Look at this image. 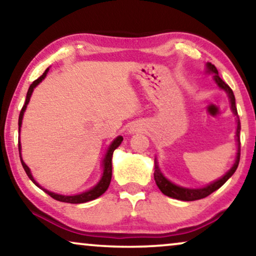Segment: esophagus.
Listing matches in <instances>:
<instances>
[{"label":"esophagus","mask_w":256,"mask_h":256,"mask_svg":"<svg viewBox=\"0 0 256 256\" xmlns=\"http://www.w3.org/2000/svg\"><path fill=\"white\" fill-rule=\"evenodd\" d=\"M136 132V128L135 127H132L130 129H129V132Z\"/></svg>","instance_id":"34e87169"}]
</instances>
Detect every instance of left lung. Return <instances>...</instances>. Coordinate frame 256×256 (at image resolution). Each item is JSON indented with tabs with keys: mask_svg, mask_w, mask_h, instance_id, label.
Instances as JSON below:
<instances>
[{
	"mask_svg": "<svg viewBox=\"0 0 256 256\" xmlns=\"http://www.w3.org/2000/svg\"><path fill=\"white\" fill-rule=\"evenodd\" d=\"M206 73H210V74H213V79L216 85L219 86V88H222L225 90L228 96L230 102V110H232L233 114L236 116V144H238V150H236V162H234L233 166L227 171V172L224 174L222 178L216 180L213 182V183L206 185L204 188H183L180 186V185L174 184L172 182H170L168 178L164 177V174L160 172V166H158V162H157L155 158V172H154V178H155V182L157 184V186L160 191H162L163 194L168 196V197L178 199V200H184V202H192V200H198V199H202L205 197H208L214 192L216 190H218L219 188H222L224 184L226 183L227 180L230 177H232V174L236 172L238 166H239V160H240V120L239 116H238V110H236V98H234L233 90H230V87L225 84V82L220 78L218 70L214 65H212L211 62H206Z\"/></svg>",
	"mask_w": 256,
	"mask_h": 256,
	"instance_id": "left-lung-1",
	"label": "left lung"
}]
</instances>
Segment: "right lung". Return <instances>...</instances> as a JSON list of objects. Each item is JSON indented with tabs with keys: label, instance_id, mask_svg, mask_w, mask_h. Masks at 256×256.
Wrapping results in <instances>:
<instances>
[{
	"label": "right lung",
	"instance_id": "add662e5",
	"mask_svg": "<svg viewBox=\"0 0 256 256\" xmlns=\"http://www.w3.org/2000/svg\"><path fill=\"white\" fill-rule=\"evenodd\" d=\"M48 70H50V68L45 70V72L43 73V74H42L38 79L34 80V82L30 85L29 90H28L26 104H24V106L22 107V110H20V118H18V132H20V127H22L23 115H24V112H26V110L28 104H29V101H30L31 94H32L34 90L36 88V86H38L42 82H43L44 78H45V76H46V74H48ZM122 141H124V138H122V136H118V138H115L114 141L110 143V146H108L106 155H104V160H102V168H104L102 174H101L100 180L98 182V184L96 185V186H93L92 188H90V190H87V191H85V192H82V194H73V196H64V194H54V192H51V191L46 190V188H44L43 186H40V185L38 184L36 180H34V178L32 177V174H31V171H30V169H29V166H28L26 164L24 163V160H23V158H22V155H20V150H22V146H20V142H18V150H20V163H22V166H23V168H24V170H26L28 177H29L30 180H32V183H34V185H36V186L42 188V190H43V191L45 192V194H48V196H51L52 198L56 199V200H58V202H70V204H82V202H87L93 200V199H96L98 197H100L101 194H104V192H106L108 186H110V180H112V157H113L114 150L116 149L118 146L121 144Z\"/></svg>",
	"mask_w": 256,
	"mask_h": 256
}]
</instances>
